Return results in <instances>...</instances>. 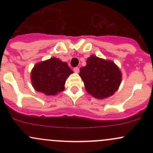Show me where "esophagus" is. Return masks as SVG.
I'll list each match as a JSON object with an SVG mask.
<instances>
[{
    "label": "esophagus",
    "instance_id": "esophagus-1",
    "mask_svg": "<svg viewBox=\"0 0 153 153\" xmlns=\"http://www.w3.org/2000/svg\"><path fill=\"white\" fill-rule=\"evenodd\" d=\"M74 72H75V73H78V72H79V68L78 67H75L74 68Z\"/></svg>",
    "mask_w": 153,
    "mask_h": 153
}]
</instances>
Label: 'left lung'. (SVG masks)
<instances>
[{"label": "left lung", "mask_w": 153, "mask_h": 153, "mask_svg": "<svg viewBox=\"0 0 153 153\" xmlns=\"http://www.w3.org/2000/svg\"><path fill=\"white\" fill-rule=\"evenodd\" d=\"M86 92L94 98L104 99L112 96L119 88L122 74L112 61L92 55L86 60V65L80 69Z\"/></svg>", "instance_id": "obj_1"}]
</instances>
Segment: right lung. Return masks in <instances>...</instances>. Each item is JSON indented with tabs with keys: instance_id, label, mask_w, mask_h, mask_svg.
<instances>
[{
	"instance_id": "add662e5",
	"label": "right lung",
	"mask_w": 153,
	"mask_h": 153,
	"mask_svg": "<svg viewBox=\"0 0 153 153\" xmlns=\"http://www.w3.org/2000/svg\"><path fill=\"white\" fill-rule=\"evenodd\" d=\"M73 73L66 62L51 58L38 63L31 71V81L37 92L55 95L64 90L66 80Z\"/></svg>"
}]
</instances>
